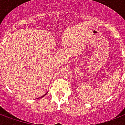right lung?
<instances>
[{
    "label": "right lung",
    "mask_w": 125,
    "mask_h": 125,
    "mask_svg": "<svg viewBox=\"0 0 125 125\" xmlns=\"http://www.w3.org/2000/svg\"><path fill=\"white\" fill-rule=\"evenodd\" d=\"M45 95H44V96H45Z\"/></svg>",
    "instance_id": "obj_1"
}]
</instances>
